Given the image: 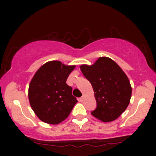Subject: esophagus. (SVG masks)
I'll use <instances>...</instances> for the list:
<instances>
[{
  "mask_svg": "<svg viewBox=\"0 0 156 156\" xmlns=\"http://www.w3.org/2000/svg\"><path fill=\"white\" fill-rule=\"evenodd\" d=\"M84 97H80V99H79V101H80V102H83V101H84Z\"/></svg>",
  "mask_w": 156,
  "mask_h": 156,
  "instance_id": "34e87169",
  "label": "esophagus"
}]
</instances>
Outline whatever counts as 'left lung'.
Returning <instances> with one entry per match:
<instances>
[{"label":"left lung","mask_w":156,"mask_h":156,"mask_svg":"<svg viewBox=\"0 0 156 156\" xmlns=\"http://www.w3.org/2000/svg\"><path fill=\"white\" fill-rule=\"evenodd\" d=\"M94 91L97 108L91 115L103 122L114 121L126 109L131 86L121 67L108 57H100L93 65L80 67Z\"/></svg>","instance_id":"obj_1"}]
</instances>
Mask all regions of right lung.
<instances>
[{
  "instance_id": "add662e5",
  "label": "right lung",
  "mask_w": 156,
  "mask_h": 156,
  "mask_svg": "<svg viewBox=\"0 0 156 156\" xmlns=\"http://www.w3.org/2000/svg\"><path fill=\"white\" fill-rule=\"evenodd\" d=\"M75 66L48 62L37 70L29 85L30 106L40 120L57 124L67 119L77 103L67 80Z\"/></svg>"
}]
</instances>
